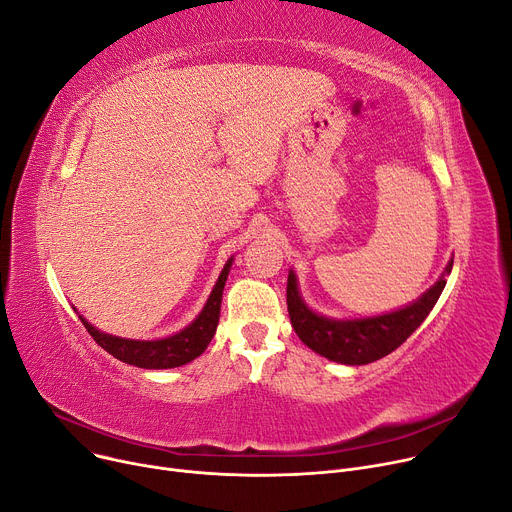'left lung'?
Segmentation results:
<instances>
[{"label":"left lung","instance_id":"1","mask_svg":"<svg viewBox=\"0 0 512 512\" xmlns=\"http://www.w3.org/2000/svg\"><path fill=\"white\" fill-rule=\"evenodd\" d=\"M451 268L453 260H449L443 277L451 272ZM443 277L414 303L398 311L361 320H332L318 316L316 311L305 305L299 295L297 277L291 270L287 281L289 318L301 342L316 350L318 355L342 365H367L383 359L404 344L406 338L424 322L447 285Z\"/></svg>","mask_w":512,"mask_h":512}]
</instances>
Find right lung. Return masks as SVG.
<instances>
[{
  "instance_id": "right-lung-1",
  "label": "right lung",
  "mask_w": 512,
  "mask_h": 512,
  "mask_svg": "<svg viewBox=\"0 0 512 512\" xmlns=\"http://www.w3.org/2000/svg\"><path fill=\"white\" fill-rule=\"evenodd\" d=\"M231 262L233 258H229L227 264L223 266L203 311L196 316L192 324H188L184 330H180L174 336L160 338V340H129V338H119V336L96 330L82 316L80 320L90 332V336L96 340V344H100L106 352H110L114 359H119L127 365H135L141 369H174V367L186 365L196 357H201L215 336V330L219 324V311H221V295H223V287L227 281Z\"/></svg>"
}]
</instances>
